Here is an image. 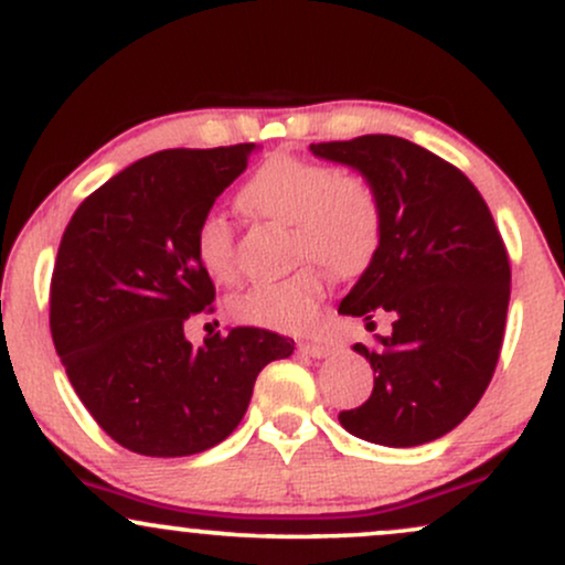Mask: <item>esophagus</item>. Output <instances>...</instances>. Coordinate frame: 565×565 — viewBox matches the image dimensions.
I'll use <instances>...</instances> for the list:
<instances>
[{
	"instance_id": "1",
	"label": "esophagus",
	"mask_w": 565,
	"mask_h": 565,
	"mask_svg": "<svg viewBox=\"0 0 565 565\" xmlns=\"http://www.w3.org/2000/svg\"><path fill=\"white\" fill-rule=\"evenodd\" d=\"M300 350L310 359H327L332 353V345L329 342H300Z\"/></svg>"
}]
</instances>
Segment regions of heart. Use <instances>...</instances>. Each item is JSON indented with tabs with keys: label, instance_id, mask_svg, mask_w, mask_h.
Segmentation results:
<instances>
[{
	"label": "heart",
	"instance_id": "obj_1",
	"mask_svg": "<svg viewBox=\"0 0 565 565\" xmlns=\"http://www.w3.org/2000/svg\"><path fill=\"white\" fill-rule=\"evenodd\" d=\"M238 204L249 215L289 225L291 260L323 263L337 276L369 268L385 233V206L372 180L300 157H276L257 167L238 188ZM193 252L201 268L217 281L236 276V236L217 212L199 220ZM323 287L321 270L302 265L287 278L238 291L228 310L238 323L300 332L313 323Z\"/></svg>",
	"mask_w": 565,
	"mask_h": 565
}]
</instances>
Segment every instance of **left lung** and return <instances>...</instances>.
<instances>
[{
    "label": "left lung",
    "instance_id": "left-lung-1",
    "mask_svg": "<svg viewBox=\"0 0 565 565\" xmlns=\"http://www.w3.org/2000/svg\"><path fill=\"white\" fill-rule=\"evenodd\" d=\"M316 157L355 167L380 191L385 233L340 313H391L393 332L353 345L374 391L340 412L353 436L419 446L454 430L489 387L504 340L510 257L468 174L395 135L316 142Z\"/></svg>",
    "mask_w": 565,
    "mask_h": 565
}]
</instances>
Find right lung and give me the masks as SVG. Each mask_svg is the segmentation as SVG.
I'll return each mask as SVG.
<instances>
[{
  "instance_id": "obj_1",
  "label": "right lung",
  "mask_w": 565,
  "mask_h": 565,
  "mask_svg": "<svg viewBox=\"0 0 565 565\" xmlns=\"http://www.w3.org/2000/svg\"><path fill=\"white\" fill-rule=\"evenodd\" d=\"M252 142L170 148L135 161L76 206L50 281V332L93 419L142 457L212 449L242 423L257 374L295 340L236 327L185 340L215 313L193 252L199 220L246 170Z\"/></svg>"
}]
</instances>
